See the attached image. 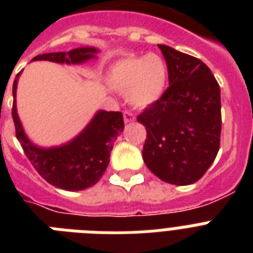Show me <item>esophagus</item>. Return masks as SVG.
Listing matches in <instances>:
<instances>
[{
    "instance_id": "obj_1",
    "label": "esophagus",
    "mask_w": 253,
    "mask_h": 253,
    "mask_svg": "<svg viewBox=\"0 0 253 253\" xmlns=\"http://www.w3.org/2000/svg\"><path fill=\"white\" fill-rule=\"evenodd\" d=\"M123 119H125L126 123H131L135 121V115L132 113H130V111H125L123 113Z\"/></svg>"
}]
</instances>
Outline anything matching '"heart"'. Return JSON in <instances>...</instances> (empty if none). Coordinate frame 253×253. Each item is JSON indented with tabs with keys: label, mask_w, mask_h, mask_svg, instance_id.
Masks as SVG:
<instances>
[{
	"label": "heart",
	"mask_w": 253,
	"mask_h": 253,
	"mask_svg": "<svg viewBox=\"0 0 253 253\" xmlns=\"http://www.w3.org/2000/svg\"><path fill=\"white\" fill-rule=\"evenodd\" d=\"M168 65L160 55H128L109 71L107 83L118 91H127L131 105L146 107L156 102L166 90Z\"/></svg>",
	"instance_id": "b5f03b06"
}]
</instances>
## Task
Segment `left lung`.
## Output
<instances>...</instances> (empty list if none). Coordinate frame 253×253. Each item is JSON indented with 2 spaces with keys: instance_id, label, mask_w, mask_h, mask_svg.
Wrapping results in <instances>:
<instances>
[{
  "instance_id": "8db88e82",
  "label": "left lung",
  "mask_w": 253,
  "mask_h": 253,
  "mask_svg": "<svg viewBox=\"0 0 253 253\" xmlns=\"http://www.w3.org/2000/svg\"><path fill=\"white\" fill-rule=\"evenodd\" d=\"M169 86L138 115L147 130L143 160L160 180L189 185L204 176L220 146V89L208 65L159 44Z\"/></svg>"
}]
</instances>
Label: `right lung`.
Instances as JSON below:
<instances>
[{
  "label": "right lung",
  "mask_w": 253,
  "mask_h": 253,
  "mask_svg": "<svg viewBox=\"0 0 253 253\" xmlns=\"http://www.w3.org/2000/svg\"><path fill=\"white\" fill-rule=\"evenodd\" d=\"M97 49L91 47L71 49L68 52H52L38 55L33 60H48L65 64H80L94 57ZM21 73V72H19ZM19 73L13 84L15 97ZM15 136L23 152L37 172L56 188L64 190H84L97 184L109 166V158L119 132L125 123L121 111H98L87 127L68 144L55 148H39L30 142L23 132L15 107L11 109Z\"/></svg>",
  "instance_id": "add662e5"
}]
</instances>
